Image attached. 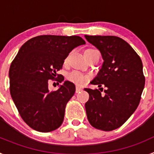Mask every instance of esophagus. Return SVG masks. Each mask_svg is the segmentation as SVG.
<instances>
[{
    "instance_id": "1",
    "label": "esophagus",
    "mask_w": 154,
    "mask_h": 154,
    "mask_svg": "<svg viewBox=\"0 0 154 154\" xmlns=\"http://www.w3.org/2000/svg\"><path fill=\"white\" fill-rule=\"evenodd\" d=\"M82 90V89L81 87L78 86V85H76V87H75V92H76V93H78V92H81Z\"/></svg>"
}]
</instances>
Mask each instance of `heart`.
<instances>
[{"label":"heart","mask_w":154,"mask_h":154,"mask_svg":"<svg viewBox=\"0 0 154 154\" xmlns=\"http://www.w3.org/2000/svg\"><path fill=\"white\" fill-rule=\"evenodd\" d=\"M96 49H93V48H87L84 51V55H89V53L92 52V51H95ZM68 60V58H66L65 59V62H66ZM67 79L69 81L72 82L74 83H75L76 85H82L85 82L88 80L89 77L86 75L83 74V73L80 72L79 71H72L70 73L68 74Z\"/></svg>","instance_id":"heart-1"}]
</instances>
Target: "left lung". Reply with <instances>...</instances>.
<instances>
[{"instance_id": "obj_1", "label": "left lung", "mask_w": 154, "mask_h": 154, "mask_svg": "<svg viewBox=\"0 0 154 154\" xmlns=\"http://www.w3.org/2000/svg\"><path fill=\"white\" fill-rule=\"evenodd\" d=\"M87 41L100 51L104 62L91 84L106 88H85L89 95L86 115L94 128L112 131L120 127L137 109L145 85L141 58L123 39L116 36H89Z\"/></svg>"}]
</instances>
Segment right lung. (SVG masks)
<instances>
[{
    "mask_svg": "<svg viewBox=\"0 0 154 154\" xmlns=\"http://www.w3.org/2000/svg\"><path fill=\"white\" fill-rule=\"evenodd\" d=\"M85 44L79 36L39 35L25 42L12 61L11 96L21 117L33 130L48 133L62 125L75 86L65 81L58 89L50 91L48 81H63L57 72L64 60L74 48Z\"/></svg>",
    "mask_w": 154,
    "mask_h": 154,
    "instance_id": "1",
    "label": "right lung"
}]
</instances>
